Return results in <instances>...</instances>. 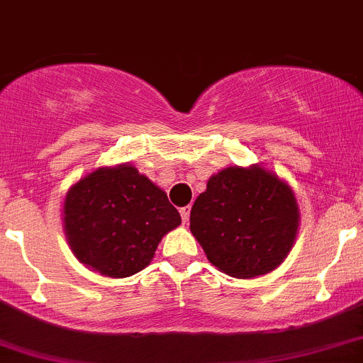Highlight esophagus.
<instances>
[{
	"instance_id": "obj_1",
	"label": "esophagus",
	"mask_w": 363,
	"mask_h": 363,
	"mask_svg": "<svg viewBox=\"0 0 363 363\" xmlns=\"http://www.w3.org/2000/svg\"><path fill=\"white\" fill-rule=\"evenodd\" d=\"M189 213H191V208H189V206H186V208L181 209V216H182V222L184 223H188Z\"/></svg>"
}]
</instances>
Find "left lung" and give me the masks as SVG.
I'll list each match as a JSON object with an SVG mask.
<instances>
[{
	"label": "left lung",
	"mask_w": 363,
	"mask_h": 363,
	"mask_svg": "<svg viewBox=\"0 0 363 363\" xmlns=\"http://www.w3.org/2000/svg\"><path fill=\"white\" fill-rule=\"evenodd\" d=\"M189 229L220 272L263 276L289 256L299 229L292 188L262 166H229L209 177L191 208Z\"/></svg>",
	"instance_id": "1"
}]
</instances>
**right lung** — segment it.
Masks as SVG:
<instances>
[{
  "instance_id": "obj_1",
  "label": "right lung",
  "mask_w": 363,
  "mask_h": 363,
  "mask_svg": "<svg viewBox=\"0 0 363 363\" xmlns=\"http://www.w3.org/2000/svg\"><path fill=\"white\" fill-rule=\"evenodd\" d=\"M181 215L166 193L125 162L91 172L64 201V233L80 263L109 277H128L150 265Z\"/></svg>"
}]
</instances>
